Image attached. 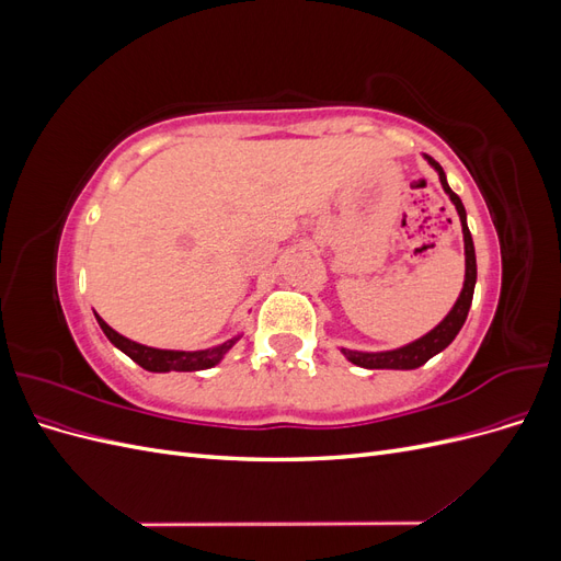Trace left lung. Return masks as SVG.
Listing matches in <instances>:
<instances>
[{
    "mask_svg": "<svg viewBox=\"0 0 561 561\" xmlns=\"http://www.w3.org/2000/svg\"><path fill=\"white\" fill-rule=\"evenodd\" d=\"M423 159L431 163V168H435V173L439 178V184H443L445 194L449 196V201L454 203V208L458 213V219H461L463 250H466V278H463V287H461V295H458L451 311L443 320H439L431 332L414 339L412 344H404L400 348H390V351H351V348H342V353L346 355L348 363L358 365V367H365V369H416L423 363H428L433 355H437L439 351H445L454 342V336L461 332L463 322L468 318V311H470V304H472L474 280H478V262H474V245H472V236H470V229H468L466 208H463L461 198H458L451 192V186L447 182V175L443 171V165H439L428 154H423Z\"/></svg>",
    "mask_w": 561,
    "mask_h": 561,
    "instance_id": "obj_1",
    "label": "left lung"
}]
</instances>
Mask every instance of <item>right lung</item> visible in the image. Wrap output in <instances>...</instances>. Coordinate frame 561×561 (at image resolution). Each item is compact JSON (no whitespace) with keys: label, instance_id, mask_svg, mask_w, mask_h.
Instances as JSON below:
<instances>
[{"label":"right lung","instance_id":"right-lung-1","mask_svg":"<svg viewBox=\"0 0 561 561\" xmlns=\"http://www.w3.org/2000/svg\"><path fill=\"white\" fill-rule=\"evenodd\" d=\"M95 320L100 330L105 332V336L110 342L124 351L133 363H138L140 367H145L147 371H198V369H210L217 363H222L225 355L231 351V346L239 342L241 334H236L227 342L203 348V351H171V348H154V346H145L133 342V339L118 334L116 330H112L107 322L95 313Z\"/></svg>","mask_w":561,"mask_h":561}]
</instances>
